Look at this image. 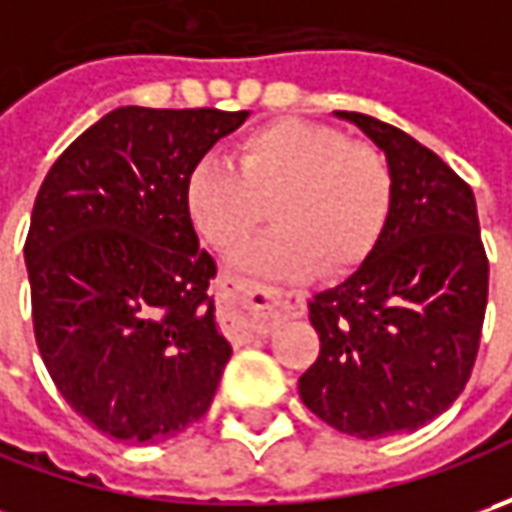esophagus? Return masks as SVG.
I'll return each instance as SVG.
<instances>
[{
  "mask_svg": "<svg viewBox=\"0 0 512 512\" xmlns=\"http://www.w3.org/2000/svg\"><path fill=\"white\" fill-rule=\"evenodd\" d=\"M305 313V296L299 290L267 287L259 282H239L233 287V307L227 310V333L236 342L250 336H267L287 316Z\"/></svg>",
  "mask_w": 512,
  "mask_h": 512,
  "instance_id": "obj_1",
  "label": "esophagus"
}]
</instances>
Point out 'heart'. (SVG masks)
Wrapping results in <instances>:
<instances>
[{
    "mask_svg": "<svg viewBox=\"0 0 512 512\" xmlns=\"http://www.w3.org/2000/svg\"><path fill=\"white\" fill-rule=\"evenodd\" d=\"M233 165L199 159L187 170L182 202L196 233L216 250H233L265 222L276 230L245 247V273L347 276L362 267L393 210V170L384 153L350 142L342 130L279 119L245 133Z\"/></svg>",
    "mask_w": 512,
    "mask_h": 512,
    "instance_id": "heart-1",
    "label": "heart"
}]
</instances>
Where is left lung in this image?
Listing matches in <instances>:
<instances>
[{"mask_svg": "<svg viewBox=\"0 0 512 512\" xmlns=\"http://www.w3.org/2000/svg\"><path fill=\"white\" fill-rule=\"evenodd\" d=\"M336 116L384 150L393 210L370 259L313 296L322 347L299 396L339 433L379 439L416 430L459 399L482 342L490 265L476 196L456 170L387 122Z\"/></svg>", "mask_w": 512, "mask_h": 512, "instance_id": "1", "label": "left lung"}]
</instances>
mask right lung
Here are the masks:
<instances>
[{
  "label": "right lung",
  "instance_id": "right-lung-1",
  "mask_svg": "<svg viewBox=\"0 0 512 512\" xmlns=\"http://www.w3.org/2000/svg\"><path fill=\"white\" fill-rule=\"evenodd\" d=\"M247 110L116 108L53 162L25 239L33 333L62 399L122 442L199 422L230 342L182 190Z\"/></svg>",
  "mask_w": 512,
  "mask_h": 512
}]
</instances>
